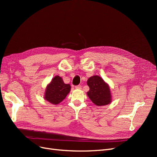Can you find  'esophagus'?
Returning <instances> with one entry per match:
<instances>
[{
	"instance_id": "esophagus-1",
	"label": "esophagus",
	"mask_w": 157,
	"mask_h": 157,
	"mask_svg": "<svg viewBox=\"0 0 157 157\" xmlns=\"http://www.w3.org/2000/svg\"><path fill=\"white\" fill-rule=\"evenodd\" d=\"M75 88H76V89L80 90V89L82 88V86H79V85H78V86H75Z\"/></svg>"
}]
</instances>
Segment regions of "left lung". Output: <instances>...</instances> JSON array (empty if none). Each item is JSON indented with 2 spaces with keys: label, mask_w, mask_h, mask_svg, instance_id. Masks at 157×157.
Listing matches in <instances>:
<instances>
[{
  "label": "left lung",
  "mask_w": 157,
  "mask_h": 157,
  "mask_svg": "<svg viewBox=\"0 0 157 157\" xmlns=\"http://www.w3.org/2000/svg\"><path fill=\"white\" fill-rule=\"evenodd\" d=\"M87 84L90 88L87 95L95 105L102 106L111 103L110 88L100 77L96 75L90 77Z\"/></svg>",
  "instance_id": "1"
}]
</instances>
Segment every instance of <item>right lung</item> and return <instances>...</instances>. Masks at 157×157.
<instances>
[{
  "mask_svg": "<svg viewBox=\"0 0 157 157\" xmlns=\"http://www.w3.org/2000/svg\"><path fill=\"white\" fill-rule=\"evenodd\" d=\"M70 90V84H65L62 78L56 76L46 89L44 98L46 101L56 105L63 100Z\"/></svg>",
  "mask_w": 157,
  "mask_h": 157,
  "instance_id": "right-lung-1",
  "label": "right lung"
}]
</instances>
